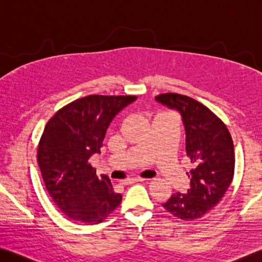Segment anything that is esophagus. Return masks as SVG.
Segmentation results:
<instances>
[{
    "label": "esophagus",
    "instance_id": "34e87169",
    "mask_svg": "<svg viewBox=\"0 0 262 262\" xmlns=\"http://www.w3.org/2000/svg\"><path fill=\"white\" fill-rule=\"evenodd\" d=\"M146 181H148L147 178L132 177V178H129V180H127L126 182H124V183H127V184H132V183H138V182H146Z\"/></svg>",
    "mask_w": 262,
    "mask_h": 262
}]
</instances>
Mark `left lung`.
Returning a JSON list of instances; mask_svg holds the SVG:
<instances>
[{"label":"left lung","instance_id":"obj_1","mask_svg":"<svg viewBox=\"0 0 262 262\" xmlns=\"http://www.w3.org/2000/svg\"><path fill=\"white\" fill-rule=\"evenodd\" d=\"M157 102L180 112L185 127L186 155L194 164L188 192L171 194L162 206L183 221L202 218L221 202L234 175V146L221 119L194 99L160 94Z\"/></svg>","mask_w":262,"mask_h":262}]
</instances>
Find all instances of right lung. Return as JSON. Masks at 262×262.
Wrapping results in <instances>:
<instances>
[{"label": "right lung", "mask_w": 262, "mask_h": 262, "mask_svg": "<svg viewBox=\"0 0 262 262\" xmlns=\"http://www.w3.org/2000/svg\"><path fill=\"white\" fill-rule=\"evenodd\" d=\"M135 100L134 95H89L58 111L45 126L37 151L41 176L58 209L72 221L101 223L121 203L108 176L99 178L89 160L100 154L115 115Z\"/></svg>", "instance_id": "right-lung-1"}]
</instances>
